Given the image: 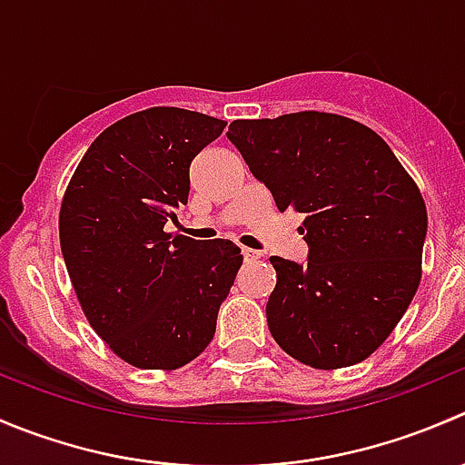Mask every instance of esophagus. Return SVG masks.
I'll use <instances>...</instances> for the list:
<instances>
[{"label":"esophagus","instance_id":"1","mask_svg":"<svg viewBox=\"0 0 465 465\" xmlns=\"http://www.w3.org/2000/svg\"><path fill=\"white\" fill-rule=\"evenodd\" d=\"M261 252H256V250H250V247H242V259H245L247 262H254V261H259L261 259Z\"/></svg>","mask_w":465,"mask_h":465}]
</instances>
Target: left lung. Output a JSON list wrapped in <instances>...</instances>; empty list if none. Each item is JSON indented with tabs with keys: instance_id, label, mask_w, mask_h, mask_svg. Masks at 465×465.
<instances>
[{
	"instance_id": "left-lung-1",
	"label": "left lung",
	"mask_w": 465,
	"mask_h": 465,
	"mask_svg": "<svg viewBox=\"0 0 465 465\" xmlns=\"http://www.w3.org/2000/svg\"><path fill=\"white\" fill-rule=\"evenodd\" d=\"M227 137L276 209L303 213L306 265L270 259L267 326L276 344L323 371L367 360L423 274L428 209L416 182L380 134L331 112L238 119Z\"/></svg>"
}]
</instances>
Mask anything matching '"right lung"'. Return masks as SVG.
Returning a JSON list of instances; mask_svg holds the SVG:
<instances>
[{"label": "right lung", "mask_w": 465, "mask_h": 465, "mask_svg": "<svg viewBox=\"0 0 465 465\" xmlns=\"http://www.w3.org/2000/svg\"><path fill=\"white\" fill-rule=\"evenodd\" d=\"M227 121L148 107L103 130L60 204V247L89 326L137 369L198 358L242 265L232 241L163 232L189 200V166Z\"/></svg>", "instance_id": "obj_1"}]
</instances>
